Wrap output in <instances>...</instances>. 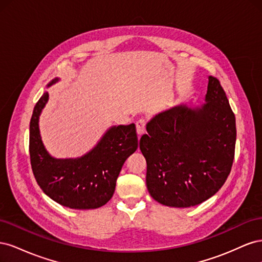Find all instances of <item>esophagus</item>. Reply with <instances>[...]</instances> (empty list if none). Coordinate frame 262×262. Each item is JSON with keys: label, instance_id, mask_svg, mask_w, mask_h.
<instances>
[{"label": "esophagus", "instance_id": "obj_1", "mask_svg": "<svg viewBox=\"0 0 262 262\" xmlns=\"http://www.w3.org/2000/svg\"><path fill=\"white\" fill-rule=\"evenodd\" d=\"M136 126H137V133L139 137H141L142 134H144V132H145V121L144 120H142L141 119V120L137 121Z\"/></svg>", "mask_w": 262, "mask_h": 262}]
</instances>
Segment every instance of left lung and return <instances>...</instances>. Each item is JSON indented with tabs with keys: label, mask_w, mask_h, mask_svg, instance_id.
Returning <instances> with one entry per match:
<instances>
[{
	"label": "left lung",
	"mask_w": 262,
	"mask_h": 262,
	"mask_svg": "<svg viewBox=\"0 0 262 262\" xmlns=\"http://www.w3.org/2000/svg\"><path fill=\"white\" fill-rule=\"evenodd\" d=\"M204 101L155 115L140 140L147 165L146 187L161 204L194 207L215 194L231 172L235 115L217 78L209 76Z\"/></svg>",
	"instance_id": "8db88e82"
}]
</instances>
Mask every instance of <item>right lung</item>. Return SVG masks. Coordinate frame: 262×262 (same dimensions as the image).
<instances>
[{
	"instance_id": "add662e5",
	"label": "right lung",
	"mask_w": 262,
	"mask_h": 262,
	"mask_svg": "<svg viewBox=\"0 0 262 262\" xmlns=\"http://www.w3.org/2000/svg\"><path fill=\"white\" fill-rule=\"evenodd\" d=\"M60 81L55 77L48 87ZM45 92L34 108L29 125V154L34 176L49 198L70 209L90 210L106 204L114 195L122 166L138 148L134 123L113 125L90 152L76 158H55L46 149L39 117L48 102Z\"/></svg>"
}]
</instances>
